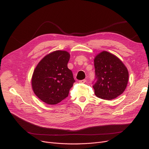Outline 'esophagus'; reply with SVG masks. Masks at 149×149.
Returning <instances> with one entry per match:
<instances>
[{"mask_svg": "<svg viewBox=\"0 0 149 149\" xmlns=\"http://www.w3.org/2000/svg\"><path fill=\"white\" fill-rule=\"evenodd\" d=\"M86 82V79H83V80H81V81H79V82L81 83V84H84Z\"/></svg>", "mask_w": 149, "mask_h": 149, "instance_id": "esophagus-1", "label": "esophagus"}]
</instances>
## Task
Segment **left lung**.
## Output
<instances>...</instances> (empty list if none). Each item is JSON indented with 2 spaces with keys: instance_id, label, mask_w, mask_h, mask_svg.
Returning <instances> with one entry per match:
<instances>
[{
  "instance_id": "obj_1",
  "label": "left lung",
  "mask_w": 149,
  "mask_h": 149,
  "mask_svg": "<svg viewBox=\"0 0 149 149\" xmlns=\"http://www.w3.org/2000/svg\"><path fill=\"white\" fill-rule=\"evenodd\" d=\"M96 82L93 85L95 93L106 100H113L125 90L129 81L127 67L117 56L103 51L94 59Z\"/></svg>"
}]
</instances>
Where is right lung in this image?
Returning a JSON list of instances; mask_svg holds the SVG:
<instances>
[{
    "mask_svg": "<svg viewBox=\"0 0 149 149\" xmlns=\"http://www.w3.org/2000/svg\"><path fill=\"white\" fill-rule=\"evenodd\" d=\"M70 54L56 50L42 58L35 68L31 78L34 94L41 101L55 105L66 98L75 82L67 63Z\"/></svg>",
    "mask_w": 149,
    "mask_h": 149,
    "instance_id": "1",
    "label": "right lung"
}]
</instances>
